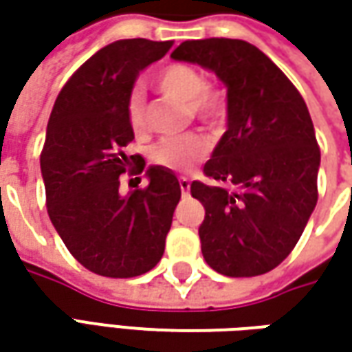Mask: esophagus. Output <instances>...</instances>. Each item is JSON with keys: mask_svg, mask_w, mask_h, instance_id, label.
<instances>
[{"mask_svg": "<svg viewBox=\"0 0 352 352\" xmlns=\"http://www.w3.org/2000/svg\"><path fill=\"white\" fill-rule=\"evenodd\" d=\"M180 190H182V194L190 192V180L188 178H180Z\"/></svg>", "mask_w": 352, "mask_h": 352, "instance_id": "1", "label": "esophagus"}]
</instances>
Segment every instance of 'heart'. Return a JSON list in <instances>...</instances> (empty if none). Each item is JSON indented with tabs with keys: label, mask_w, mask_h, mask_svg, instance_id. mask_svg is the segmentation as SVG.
I'll use <instances>...</instances> for the list:
<instances>
[{
	"label": "heart",
	"mask_w": 352,
	"mask_h": 352,
	"mask_svg": "<svg viewBox=\"0 0 352 352\" xmlns=\"http://www.w3.org/2000/svg\"><path fill=\"white\" fill-rule=\"evenodd\" d=\"M155 86L162 94L182 102L192 109V113L208 123L215 125L223 113L221 96L210 88L208 78L194 66L188 64H168L155 76ZM127 121L135 135H144L146 131V103L141 91H133L127 100ZM208 141L196 133L160 139L151 148V160L156 166L188 172L208 155Z\"/></svg>",
	"instance_id": "1"
}]
</instances>
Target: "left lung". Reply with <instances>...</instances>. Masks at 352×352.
<instances>
[{
  "instance_id": "left-lung-1",
  "label": "left lung",
  "mask_w": 352,
  "mask_h": 352,
  "mask_svg": "<svg viewBox=\"0 0 352 352\" xmlns=\"http://www.w3.org/2000/svg\"><path fill=\"white\" fill-rule=\"evenodd\" d=\"M170 56L210 70L227 88V131L204 166L219 184L190 186L206 210L204 258L223 276L270 272L296 247L318 204L321 153L304 98L247 41H186Z\"/></svg>"
}]
</instances>
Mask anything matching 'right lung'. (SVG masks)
<instances>
[{"instance_id": "add662e5", "label": "right lung", "mask_w": 352, "mask_h": 352, "mask_svg": "<svg viewBox=\"0 0 352 352\" xmlns=\"http://www.w3.org/2000/svg\"><path fill=\"white\" fill-rule=\"evenodd\" d=\"M172 41L123 38L100 48L58 94L47 125L41 174L48 217L78 263L109 278L141 276L164 254L172 215L180 201L176 174L148 166L146 188L119 192V176L137 162L127 100L135 80L160 60ZM141 182V180H139Z\"/></svg>"}]
</instances>
